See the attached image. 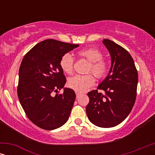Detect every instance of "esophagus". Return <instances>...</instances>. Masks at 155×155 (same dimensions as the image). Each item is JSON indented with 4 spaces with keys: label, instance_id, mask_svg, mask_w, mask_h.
Listing matches in <instances>:
<instances>
[{
    "label": "esophagus",
    "instance_id": "esophagus-1",
    "mask_svg": "<svg viewBox=\"0 0 155 155\" xmlns=\"http://www.w3.org/2000/svg\"><path fill=\"white\" fill-rule=\"evenodd\" d=\"M80 96V93H78V92H76V97H77V98H78V97H79Z\"/></svg>",
    "mask_w": 155,
    "mask_h": 155
}]
</instances>
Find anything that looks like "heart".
<instances>
[{
    "label": "heart",
    "mask_w": 155,
    "mask_h": 155,
    "mask_svg": "<svg viewBox=\"0 0 155 155\" xmlns=\"http://www.w3.org/2000/svg\"><path fill=\"white\" fill-rule=\"evenodd\" d=\"M80 56L86 58L89 62L87 72H92L95 77L101 78L105 75L108 70V65L102 60L103 54L97 48H86L78 51ZM74 58L69 53L61 57L60 65L64 73L71 74L73 71ZM94 83V78L92 75H75L68 80V85L78 92H84Z\"/></svg>",
    "instance_id": "b5f03b06"
}]
</instances>
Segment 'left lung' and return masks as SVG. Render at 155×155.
Listing matches in <instances>:
<instances>
[{
  "label": "left lung",
  "instance_id": "left-lung-1",
  "mask_svg": "<svg viewBox=\"0 0 155 155\" xmlns=\"http://www.w3.org/2000/svg\"><path fill=\"white\" fill-rule=\"evenodd\" d=\"M102 43L111 56V68L97 87L104 94L97 90L88 92L90 102L86 113L95 126L111 128L124 121L130 113L136 99L138 77L134 61L125 48L107 39Z\"/></svg>",
  "mask_w": 155,
  "mask_h": 155
}]
</instances>
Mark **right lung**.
Instances as JSON below:
<instances>
[{"label": "right lung", "instance_id": "right-lung-1", "mask_svg": "<svg viewBox=\"0 0 155 155\" xmlns=\"http://www.w3.org/2000/svg\"><path fill=\"white\" fill-rule=\"evenodd\" d=\"M79 46L54 39L39 42L26 54L19 70L18 96L26 115L39 128L51 130L68 120L76 95L64 87L63 55ZM63 88V94L52 96Z\"/></svg>", "mask_w": 155, "mask_h": 155}]
</instances>
